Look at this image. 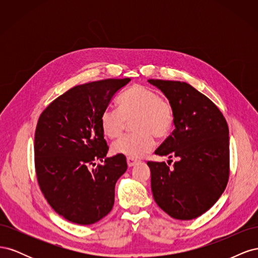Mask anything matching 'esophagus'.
<instances>
[{
    "label": "esophagus",
    "instance_id": "obj_1",
    "mask_svg": "<svg viewBox=\"0 0 258 258\" xmlns=\"http://www.w3.org/2000/svg\"><path fill=\"white\" fill-rule=\"evenodd\" d=\"M138 161L136 160V159H134V158H127V165H128V167H134L136 163H137Z\"/></svg>",
    "mask_w": 258,
    "mask_h": 258
}]
</instances>
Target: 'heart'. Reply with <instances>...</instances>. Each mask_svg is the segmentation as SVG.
Returning <instances> with one entry per match:
<instances>
[{"mask_svg":"<svg viewBox=\"0 0 258 258\" xmlns=\"http://www.w3.org/2000/svg\"><path fill=\"white\" fill-rule=\"evenodd\" d=\"M134 135L121 137L112 145V152L129 158H141L155 146V137L166 139L174 124V110L170 101L154 89L134 85L119 98V108L107 106L101 113L100 124L110 139L118 138L132 120Z\"/></svg>","mask_w":258,"mask_h":258,"instance_id":"b5f03b06","label":"heart"}]
</instances>
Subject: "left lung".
<instances>
[{"label":"left lung","instance_id":"obj_1","mask_svg":"<svg viewBox=\"0 0 258 258\" xmlns=\"http://www.w3.org/2000/svg\"><path fill=\"white\" fill-rule=\"evenodd\" d=\"M148 83L163 92L174 110L175 129L155 154L178 158L171 169L166 162L147 161L153 196L171 217L189 221L212 208L227 186L228 124L220 108L189 84Z\"/></svg>","mask_w":258,"mask_h":258}]
</instances>
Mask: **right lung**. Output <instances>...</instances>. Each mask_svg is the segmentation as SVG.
<instances>
[{"label": "right lung", "instance_id": "obj_1", "mask_svg": "<svg viewBox=\"0 0 258 258\" xmlns=\"http://www.w3.org/2000/svg\"><path fill=\"white\" fill-rule=\"evenodd\" d=\"M130 79L75 86L45 108L34 138L36 177L45 199L69 222L90 225L111 212L123 155L106 157L100 116ZM96 161L103 162L96 168Z\"/></svg>", "mask_w": 258, "mask_h": 258}]
</instances>
